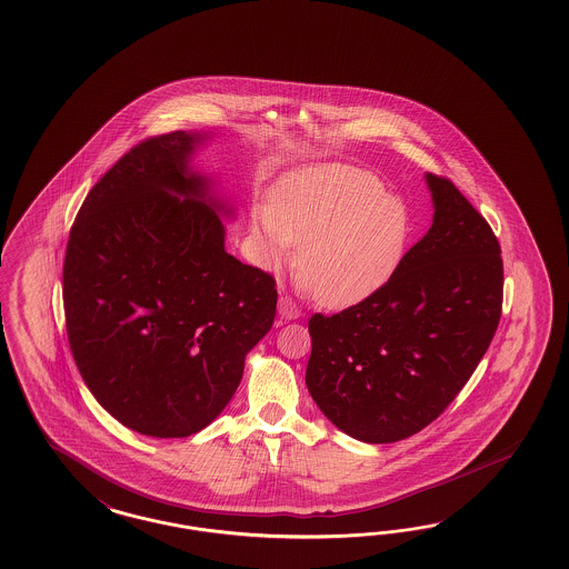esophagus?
<instances>
[{
  "mask_svg": "<svg viewBox=\"0 0 569 569\" xmlns=\"http://www.w3.org/2000/svg\"><path fill=\"white\" fill-rule=\"evenodd\" d=\"M279 315H281V319L292 321V319L300 317V310L293 307L292 300H290L288 296H281V298H279Z\"/></svg>",
  "mask_w": 569,
  "mask_h": 569,
  "instance_id": "34e87169",
  "label": "esophagus"
}]
</instances>
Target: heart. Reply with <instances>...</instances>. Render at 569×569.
Returning <instances> with one entry per match:
<instances>
[{
    "mask_svg": "<svg viewBox=\"0 0 569 569\" xmlns=\"http://www.w3.org/2000/svg\"><path fill=\"white\" fill-rule=\"evenodd\" d=\"M413 217L373 172L319 164L283 179L271 207L252 217L260 267L273 271L292 257L298 288L329 309L367 300L397 276L409 252Z\"/></svg>",
    "mask_w": 569,
    "mask_h": 569,
    "instance_id": "obj_1",
    "label": "heart"
}]
</instances>
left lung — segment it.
Returning <instances> with one entry per match:
<instances>
[{"instance_id": "1", "label": "left lung", "mask_w": 569, "mask_h": 569, "mask_svg": "<svg viewBox=\"0 0 569 569\" xmlns=\"http://www.w3.org/2000/svg\"><path fill=\"white\" fill-rule=\"evenodd\" d=\"M433 219L397 276L350 309L309 321L307 388L329 421L369 442L430 426L461 392L499 328L497 236L445 177L426 172Z\"/></svg>"}]
</instances>
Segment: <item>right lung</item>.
I'll return each instance as SVG.
<instances>
[{
	"instance_id": "right-lung-1",
	"label": "right lung",
	"mask_w": 569,
	"mask_h": 569,
	"mask_svg": "<svg viewBox=\"0 0 569 569\" xmlns=\"http://www.w3.org/2000/svg\"><path fill=\"white\" fill-rule=\"evenodd\" d=\"M208 133L146 139L87 193L70 229L64 312L89 392L152 438L204 430L276 319V279L224 250L233 207L191 158Z\"/></svg>"
}]
</instances>
